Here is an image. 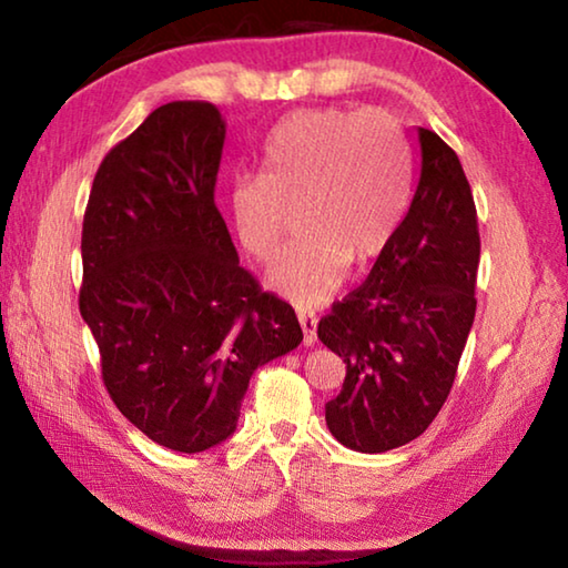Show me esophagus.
Wrapping results in <instances>:
<instances>
[{
    "label": "esophagus",
    "instance_id": "34e87169",
    "mask_svg": "<svg viewBox=\"0 0 568 568\" xmlns=\"http://www.w3.org/2000/svg\"><path fill=\"white\" fill-rule=\"evenodd\" d=\"M297 321H301L303 328V343L315 345V341H318V318H315V313L297 311Z\"/></svg>",
    "mask_w": 568,
    "mask_h": 568
}]
</instances>
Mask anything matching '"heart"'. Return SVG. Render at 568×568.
<instances>
[{"label":"heart","instance_id":"b5f03b06","mask_svg":"<svg viewBox=\"0 0 568 568\" xmlns=\"http://www.w3.org/2000/svg\"><path fill=\"white\" fill-rule=\"evenodd\" d=\"M408 148L383 110H303L265 142L263 175L230 192L240 245L273 261L297 213L303 235L267 271V285L297 305H318L341 285L351 257L381 255L406 213Z\"/></svg>","mask_w":568,"mask_h":568}]
</instances>
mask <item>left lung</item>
Returning <instances> with one entry per match:
<instances>
[{
	"mask_svg": "<svg viewBox=\"0 0 568 568\" xmlns=\"http://www.w3.org/2000/svg\"><path fill=\"white\" fill-rule=\"evenodd\" d=\"M420 175L410 207L373 271L318 323L345 381L325 423L361 454L406 446L454 386L476 315L478 220L460 160L418 128Z\"/></svg>",
	"mask_w": 568,
	"mask_h": 568,
	"instance_id": "left-lung-1",
	"label": "left lung"
}]
</instances>
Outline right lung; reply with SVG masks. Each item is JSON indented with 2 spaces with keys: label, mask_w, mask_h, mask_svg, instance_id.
Wrapping results in <instances>:
<instances>
[{
  "label": "right lung",
  "mask_w": 568,
  "mask_h": 568,
  "mask_svg": "<svg viewBox=\"0 0 568 568\" xmlns=\"http://www.w3.org/2000/svg\"><path fill=\"white\" fill-rule=\"evenodd\" d=\"M223 145L215 104H162L102 160L82 223L80 313L104 388L180 454L233 436L253 373L303 341L293 307L240 267L215 205Z\"/></svg>",
  "instance_id": "right-lung-1"
}]
</instances>
